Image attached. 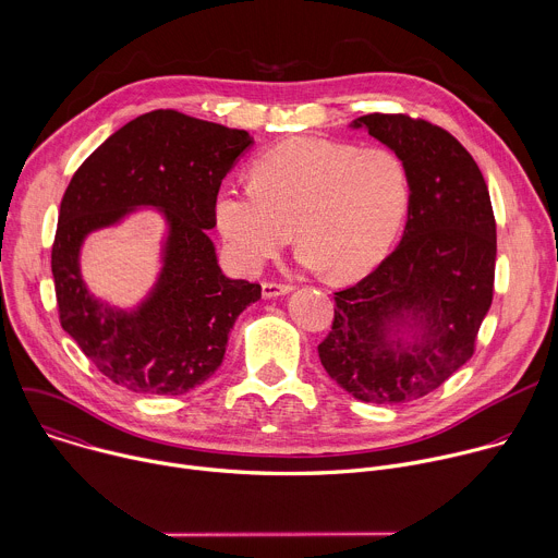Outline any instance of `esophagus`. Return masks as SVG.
Here are the masks:
<instances>
[{"label":"esophagus","instance_id":"34e87169","mask_svg":"<svg viewBox=\"0 0 558 558\" xmlns=\"http://www.w3.org/2000/svg\"><path fill=\"white\" fill-rule=\"evenodd\" d=\"M291 291V284L287 282H276V280H265L263 282V295L265 298H278V295H284Z\"/></svg>","mask_w":558,"mask_h":558}]
</instances>
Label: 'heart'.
<instances>
[{
  "mask_svg": "<svg viewBox=\"0 0 558 558\" xmlns=\"http://www.w3.org/2000/svg\"><path fill=\"white\" fill-rule=\"evenodd\" d=\"M411 205L409 168L388 147L289 138L263 151L252 183H225L214 203L231 263L258 271L289 241L306 267L357 280L379 265Z\"/></svg>",
  "mask_w": 558,
  "mask_h": 558,
  "instance_id": "obj_1",
  "label": "heart"
}]
</instances>
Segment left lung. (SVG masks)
<instances>
[{
    "label": "left lung",
    "instance_id": "left-lung-1",
    "mask_svg": "<svg viewBox=\"0 0 558 558\" xmlns=\"http://www.w3.org/2000/svg\"><path fill=\"white\" fill-rule=\"evenodd\" d=\"M366 128L411 177L409 220L397 245L357 284L336 291L333 325L317 347L327 373L355 400L402 404L433 392L474 353L493 304L497 222L486 179L444 128L411 114H366ZM411 319V348L387 333Z\"/></svg>",
    "mask_w": 558,
    "mask_h": 558
}]
</instances>
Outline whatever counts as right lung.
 Segmentation results:
<instances>
[{"instance_id":"add662e5","label":"right lung","mask_w":558,"mask_h":558,"mask_svg":"<svg viewBox=\"0 0 558 558\" xmlns=\"http://www.w3.org/2000/svg\"><path fill=\"white\" fill-rule=\"evenodd\" d=\"M252 143L245 130L154 110L101 143L65 187L50 256L59 323L114 384L145 395L201 386L222 364L235 317L260 298L258 282L220 271L207 235L220 183ZM141 204L165 209L171 235L153 295L125 314L89 295L77 250Z\"/></svg>"}]
</instances>
